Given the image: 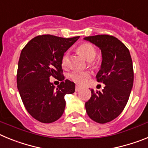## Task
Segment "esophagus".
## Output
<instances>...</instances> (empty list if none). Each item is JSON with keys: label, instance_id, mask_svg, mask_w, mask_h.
<instances>
[{"label": "esophagus", "instance_id": "obj_1", "mask_svg": "<svg viewBox=\"0 0 148 148\" xmlns=\"http://www.w3.org/2000/svg\"><path fill=\"white\" fill-rule=\"evenodd\" d=\"M81 89H82V87H81V86H79V85H76V86H75V91H76V92L79 91V90H80Z\"/></svg>", "mask_w": 148, "mask_h": 148}]
</instances>
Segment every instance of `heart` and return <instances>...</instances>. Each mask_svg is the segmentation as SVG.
Returning a JSON list of instances; mask_svg holds the SVG:
<instances>
[{
	"instance_id": "heart-1",
	"label": "heart",
	"mask_w": 148,
	"mask_h": 148,
	"mask_svg": "<svg viewBox=\"0 0 148 148\" xmlns=\"http://www.w3.org/2000/svg\"><path fill=\"white\" fill-rule=\"evenodd\" d=\"M78 51L86 58L87 61H92L95 59L96 56V51L94 47L88 43L82 44L78 47ZM63 66H67L70 64V55L66 53L62 57L61 60ZM90 75L88 72L73 71L70 74V78L73 82L78 84H84L90 78Z\"/></svg>"
}]
</instances>
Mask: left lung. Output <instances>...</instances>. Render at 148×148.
<instances>
[{"label": "left lung", "instance_id": "left-lung-1", "mask_svg": "<svg viewBox=\"0 0 148 148\" xmlns=\"http://www.w3.org/2000/svg\"><path fill=\"white\" fill-rule=\"evenodd\" d=\"M84 40L101 49L102 61L96 78L98 82L105 84L101 92L91 89L86 111L94 121L104 124L121 114L130 97L133 84L131 56L126 46L112 35H94Z\"/></svg>", "mask_w": 148, "mask_h": 148}]
</instances>
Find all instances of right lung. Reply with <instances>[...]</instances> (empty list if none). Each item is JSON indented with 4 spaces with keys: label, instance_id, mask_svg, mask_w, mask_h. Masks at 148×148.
I'll use <instances>...</instances> for the list:
<instances>
[{
    "label": "right lung",
    "instance_id": "1",
    "mask_svg": "<svg viewBox=\"0 0 148 148\" xmlns=\"http://www.w3.org/2000/svg\"><path fill=\"white\" fill-rule=\"evenodd\" d=\"M79 36L64 38L43 35L35 37L22 49L18 61L17 86L27 112L42 123H52L62 116L66 94L75 92V83L64 80L61 60ZM51 76L62 82L58 87Z\"/></svg>",
    "mask_w": 148,
    "mask_h": 148
}]
</instances>
